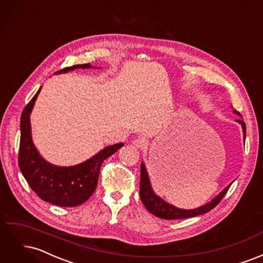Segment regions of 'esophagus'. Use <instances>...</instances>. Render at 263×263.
I'll use <instances>...</instances> for the list:
<instances>
[{
	"mask_svg": "<svg viewBox=\"0 0 263 263\" xmlns=\"http://www.w3.org/2000/svg\"><path fill=\"white\" fill-rule=\"evenodd\" d=\"M133 144L135 147H137L139 149H146L148 147V140L144 137H138L133 141Z\"/></svg>",
	"mask_w": 263,
	"mask_h": 263,
	"instance_id": "1",
	"label": "esophagus"
}]
</instances>
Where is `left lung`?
Masks as SVG:
<instances>
[{"mask_svg": "<svg viewBox=\"0 0 263 263\" xmlns=\"http://www.w3.org/2000/svg\"><path fill=\"white\" fill-rule=\"evenodd\" d=\"M234 113L241 116L240 113H238L237 110H234ZM237 122L241 124L243 137H245L246 136V124L242 119H237ZM229 186H230V184L222 190L217 196H215L211 202L201 206V208H197L194 210L178 209V208H176V206H173L169 203H166L165 201H163L161 197H159L154 192V190H153V187H151V184H150V180L148 177V172L146 170L145 163L141 162L140 189H139L141 202L151 214H154L155 216H157L159 218H162V219H169V220L170 219H183V218L194 217V216H197V215H202V214L208 213V212L212 211L215 206H216L222 200V197L226 195Z\"/></svg>", "mask_w": 263, "mask_h": 263, "instance_id": "left-lung-1", "label": "left lung"}]
</instances>
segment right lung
Listing matches in <instances>:
<instances>
[{"instance_id": "right-lung-1", "label": "right lung", "mask_w": 263, "mask_h": 263, "mask_svg": "<svg viewBox=\"0 0 263 263\" xmlns=\"http://www.w3.org/2000/svg\"><path fill=\"white\" fill-rule=\"evenodd\" d=\"M92 68L90 63L65 68L57 73H66L74 69ZM39 87L34 98L24 108L21 116V142L18 165L31 190L43 201L62 208H73L89 200L98 185L103 161L124 146L123 142L105 147L92 158L77 165L58 166L47 162L39 155L30 129V113L41 92Z\"/></svg>"}]
</instances>
